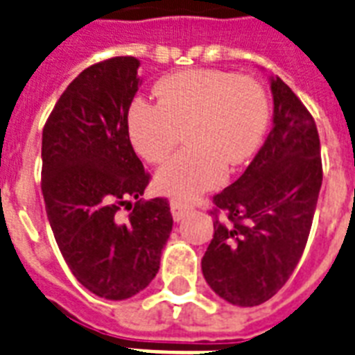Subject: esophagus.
I'll use <instances>...</instances> for the list:
<instances>
[{
	"mask_svg": "<svg viewBox=\"0 0 355 355\" xmlns=\"http://www.w3.org/2000/svg\"><path fill=\"white\" fill-rule=\"evenodd\" d=\"M189 211H191V205H187V203L180 202V200H172L170 202V213H172V218L175 222H180Z\"/></svg>",
	"mask_w": 355,
	"mask_h": 355,
	"instance_id": "34e87169",
	"label": "esophagus"
}]
</instances>
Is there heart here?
<instances>
[{"instance_id": "b5f03b06", "label": "heart", "mask_w": 355, "mask_h": 355, "mask_svg": "<svg viewBox=\"0 0 355 355\" xmlns=\"http://www.w3.org/2000/svg\"><path fill=\"white\" fill-rule=\"evenodd\" d=\"M159 103L135 100L128 111L131 144L148 163H163L185 137L187 148L155 175L163 194L180 200L222 185L227 166L246 163L268 123V100L248 76L189 70L155 85Z\"/></svg>"}]
</instances>
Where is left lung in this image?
I'll list each match as a JSON object with an SVG mask.
<instances>
[{
    "label": "left lung",
    "mask_w": 355,
    "mask_h": 355,
    "mask_svg": "<svg viewBox=\"0 0 355 355\" xmlns=\"http://www.w3.org/2000/svg\"><path fill=\"white\" fill-rule=\"evenodd\" d=\"M272 129L235 183L213 198L215 235L202 259L209 287L233 306L270 300L306 248L322 185L320 140L298 96L270 78Z\"/></svg>",
    "instance_id": "obj_1"
}]
</instances>
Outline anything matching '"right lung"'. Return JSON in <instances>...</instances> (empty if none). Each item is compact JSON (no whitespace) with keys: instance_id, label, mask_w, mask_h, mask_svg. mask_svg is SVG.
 Masks as SVG:
<instances>
[{"instance_id":"1","label":"right lung","mask_w":355,"mask_h":355,"mask_svg":"<svg viewBox=\"0 0 355 355\" xmlns=\"http://www.w3.org/2000/svg\"><path fill=\"white\" fill-rule=\"evenodd\" d=\"M139 66L135 57L89 66L62 92L42 131L49 226L76 279L105 300L146 289L174 224L166 198L140 200L150 175L128 133L129 105L142 83Z\"/></svg>"}]
</instances>
